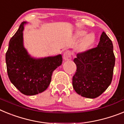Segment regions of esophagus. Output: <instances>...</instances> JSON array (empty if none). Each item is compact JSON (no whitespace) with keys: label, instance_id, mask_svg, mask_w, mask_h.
Masks as SVG:
<instances>
[{"label":"esophagus","instance_id":"34e87169","mask_svg":"<svg viewBox=\"0 0 124 124\" xmlns=\"http://www.w3.org/2000/svg\"><path fill=\"white\" fill-rule=\"evenodd\" d=\"M63 59L64 61H68L71 59V52L70 51H66L63 54Z\"/></svg>","mask_w":124,"mask_h":124}]
</instances>
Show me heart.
Instances as JSON below:
<instances>
[{"label": "heart", "instance_id": "obj_1", "mask_svg": "<svg viewBox=\"0 0 124 124\" xmlns=\"http://www.w3.org/2000/svg\"><path fill=\"white\" fill-rule=\"evenodd\" d=\"M85 34L86 32L85 31H78L76 34V36L77 38L80 39L84 36L81 42V48L83 50L87 49L93 44L95 40V37L93 34L89 33V34H86V35ZM85 35H86L85 36Z\"/></svg>", "mask_w": 124, "mask_h": 124}]
</instances>
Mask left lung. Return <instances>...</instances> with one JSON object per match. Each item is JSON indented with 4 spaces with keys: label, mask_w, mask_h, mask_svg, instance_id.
I'll return each instance as SVG.
<instances>
[{
    "label": "left lung",
    "mask_w": 124,
    "mask_h": 124,
    "mask_svg": "<svg viewBox=\"0 0 124 124\" xmlns=\"http://www.w3.org/2000/svg\"><path fill=\"white\" fill-rule=\"evenodd\" d=\"M116 58L111 40L103 32L97 47L77 54V70L72 78L74 90L81 96L94 99L111 84Z\"/></svg>",
    "instance_id": "obj_1"
}]
</instances>
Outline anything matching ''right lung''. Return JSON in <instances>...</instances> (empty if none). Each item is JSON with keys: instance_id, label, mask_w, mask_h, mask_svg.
<instances>
[{"instance_id": "obj_1", "label": "right lung", "mask_w": 124, "mask_h": 124, "mask_svg": "<svg viewBox=\"0 0 124 124\" xmlns=\"http://www.w3.org/2000/svg\"><path fill=\"white\" fill-rule=\"evenodd\" d=\"M23 22L10 39L5 55L8 78L23 94L34 95L44 92L50 85L54 70L62 64L61 54L44 58L31 57L23 46Z\"/></svg>"}]
</instances>
